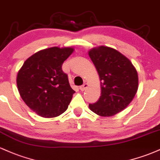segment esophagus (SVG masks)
<instances>
[{"label": "esophagus", "instance_id": "34e87169", "mask_svg": "<svg viewBox=\"0 0 160 160\" xmlns=\"http://www.w3.org/2000/svg\"><path fill=\"white\" fill-rule=\"evenodd\" d=\"M87 87H88V84L87 83H84L83 85L80 86V89L81 91H84Z\"/></svg>", "mask_w": 160, "mask_h": 160}]
</instances>
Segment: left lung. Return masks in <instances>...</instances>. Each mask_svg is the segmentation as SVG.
I'll list each match as a JSON object with an SVG mask.
<instances>
[{"mask_svg": "<svg viewBox=\"0 0 160 160\" xmlns=\"http://www.w3.org/2000/svg\"><path fill=\"white\" fill-rule=\"evenodd\" d=\"M100 78L102 94L92 111L102 117H111L122 111L136 94L138 78L132 62L114 49L94 48L89 52Z\"/></svg>", "mask_w": 160, "mask_h": 160, "instance_id": "1", "label": "left lung"}]
</instances>
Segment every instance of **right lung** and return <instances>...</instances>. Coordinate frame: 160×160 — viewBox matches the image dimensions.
<instances>
[{"label":"right lung","mask_w":160,"mask_h":160,"mask_svg":"<svg viewBox=\"0 0 160 160\" xmlns=\"http://www.w3.org/2000/svg\"><path fill=\"white\" fill-rule=\"evenodd\" d=\"M73 48L52 47L36 52L24 62L16 82L22 100L40 117H56L67 110L75 91L62 64Z\"/></svg>","instance_id":"obj_1"}]
</instances>
